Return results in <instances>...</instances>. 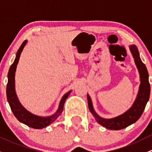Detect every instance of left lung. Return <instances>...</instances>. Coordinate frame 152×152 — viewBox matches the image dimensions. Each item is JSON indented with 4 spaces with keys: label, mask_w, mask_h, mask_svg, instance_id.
I'll list each match as a JSON object with an SVG mask.
<instances>
[{
    "label": "left lung",
    "mask_w": 152,
    "mask_h": 152,
    "mask_svg": "<svg viewBox=\"0 0 152 152\" xmlns=\"http://www.w3.org/2000/svg\"><path fill=\"white\" fill-rule=\"evenodd\" d=\"M130 51L134 59V62L138 69L140 73V85L139 87V91L137 93V98L134 101V104L129 110L121 115L110 119H105L98 115L93 109L92 101L89 95H87V102H88L89 110L93 115L96 121L105 128L113 130H119L129 126L131 124L135 123L140 116L142 115L144 111L145 105L149 99L150 96V84L148 82V73L145 65L142 63L140 58L138 49L136 45H132L129 46Z\"/></svg>",
    "instance_id": "left-lung-1"
}]
</instances>
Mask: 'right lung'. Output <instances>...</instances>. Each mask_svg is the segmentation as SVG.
<instances>
[{"instance_id": "obj_1", "label": "right lung", "mask_w": 152, "mask_h": 152, "mask_svg": "<svg viewBox=\"0 0 152 152\" xmlns=\"http://www.w3.org/2000/svg\"><path fill=\"white\" fill-rule=\"evenodd\" d=\"M26 42L27 40L24 41L22 43V45H20V48L18 49L15 61L12 63V65H11L10 70H9L8 83H7V97L12 113H13V114L15 115V117L17 118V119L20 122L26 124V125H27L29 127H31V128L42 129L46 127L47 126L50 125L51 123H53L60 115L62 110H63L64 104H65V100L68 97L71 91L67 92L66 94L64 95L63 97L61 99L57 111L53 115L48 116V117H40V116L35 115L32 114L30 112H28V110H26L21 105L19 100H18L16 93H15V76L17 65H18V63L20 59V53L22 52L23 49L25 47V45H26Z\"/></svg>"}]
</instances>
